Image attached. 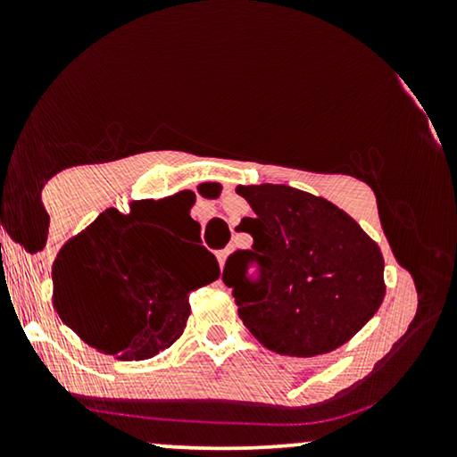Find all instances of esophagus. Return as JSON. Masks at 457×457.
Returning a JSON list of instances; mask_svg holds the SVG:
<instances>
[{
	"instance_id": "obj_1",
	"label": "esophagus",
	"mask_w": 457,
	"mask_h": 457,
	"mask_svg": "<svg viewBox=\"0 0 457 457\" xmlns=\"http://www.w3.org/2000/svg\"><path fill=\"white\" fill-rule=\"evenodd\" d=\"M228 255H229V249H223V251H219V253H217V260H219V264H223V262L228 260Z\"/></svg>"
}]
</instances>
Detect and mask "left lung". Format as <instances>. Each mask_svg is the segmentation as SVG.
<instances>
[{"label":"left lung","mask_w":457,"mask_h":457,"mask_svg":"<svg viewBox=\"0 0 457 457\" xmlns=\"http://www.w3.org/2000/svg\"><path fill=\"white\" fill-rule=\"evenodd\" d=\"M236 191L253 208V217L238 225L253 245L229 255L223 281L245 327L272 353L287 356L327 354L344 345L385 298L380 246L350 214L312 193L286 185ZM249 261L262 272L258 293L224 277Z\"/></svg>","instance_id":"left-lung-1"}]
</instances>
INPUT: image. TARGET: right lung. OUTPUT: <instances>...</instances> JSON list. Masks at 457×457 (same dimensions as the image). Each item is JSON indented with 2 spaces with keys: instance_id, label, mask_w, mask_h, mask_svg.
Returning <instances> with one entry per match:
<instances>
[{
  "instance_id": "right-lung-1",
  "label": "right lung",
  "mask_w": 457,
  "mask_h": 457,
  "mask_svg": "<svg viewBox=\"0 0 457 457\" xmlns=\"http://www.w3.org/2000/svg\"><path fill=\"white\" fill-rule=\"evenodd\" d=\"M193 193L141 199L129 214L109 208L62 246L54 262V305L92 348L141 361L170 348L191 313L188 292L219 277L217 258L197 245L180 258L161 225L188 217Z\"/></svg>"
}]
</instances>
